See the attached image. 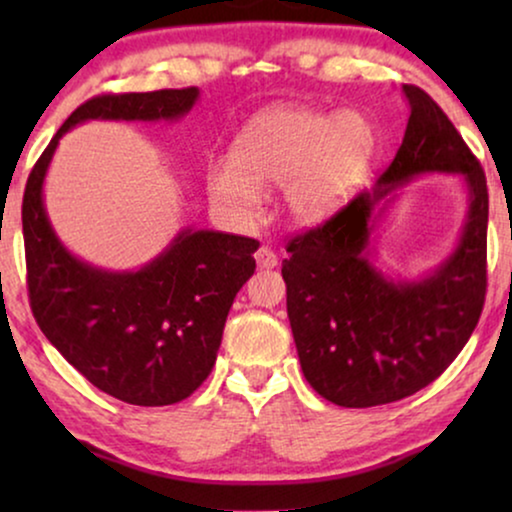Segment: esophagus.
I'll return each instance as SVG.
<instances>
[{"instance_id":"34e87169","label":"esophagus","mask_w":512,"mask_h":512,"mask_svg":"<svg viewBox=\"0 0 512 512\" xmlns=\"http://www.w3.org/2000/svg\"><path fill=\"white\" fill-rule=\"evenodd\" d=\"M254 258H256V265H258V268H263V270H272V268H277V256H275V251H272L270 247H261V249H256Z\"/></svg>"}]
</instances>
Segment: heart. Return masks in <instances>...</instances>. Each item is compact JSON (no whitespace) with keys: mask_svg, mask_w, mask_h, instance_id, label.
<instances>
[{"mask_svg":"<svg viewBox=\"0 0 512 512\" xmlns=\"http://www.w3.org/2000/svg\"><path fill=\"white\" fill-rule=\"evenodd\" d=\"M377 151L375 125L361 111L265 109L244 125L233 158L207 165L214 202L235 219L254 216L261 191L279 186V209L293 226H317L347 205Z\"/></svg>","mask_w":512,"mask_h":512,"instance_id":"heart-1","label":"heart"}]
</instances>
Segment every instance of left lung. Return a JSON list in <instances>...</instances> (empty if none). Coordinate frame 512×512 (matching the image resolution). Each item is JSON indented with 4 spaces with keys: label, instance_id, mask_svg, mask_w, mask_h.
I'll use <instances>...</instances> for the list:
<instances>
[{
    "label": "left lung",
    "instance_id": "obj_1",
    "mask_svg": "<svg viewBox=\"0 0 512 512\" xmlns=\"http://www.w3.org/2000/svg\"><path fill=\"white\" fill-rule=\"evenodd\" d=\"M408 128L394 163L326 221L289 242L286 312L312 389L342 408L401 401L431 384L471 338L487 291L485 172L443 109L403 86ZM426 173H457L469 209L458 244L415 280L372 263V235L400 188Z\"/></svg>",
    "mask_w": 512,
    "mask_h": 512
}]
</instances>
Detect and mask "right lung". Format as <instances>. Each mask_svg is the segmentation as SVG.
<instances>
[{
    "label": "right lung",
    "instance_id": "1",
    "mask_svg": "<svg viewBox=\"0 0 512 512\" xmlns=\"http://www.w3.org/2000/svg\"><path fill=\"white\" fill-rule=\"evenodd\" d=\"M198 88L100 95L81 104L34 165L23 198L27 289L51 345L104 394L130 405L184 401L212 373L237 291L254 275L251 237L181 228L137 270L72 254L48 219L44 181L60 139L86 121H181Z\"/></svg>",
    "mask_w": 512,
    "mask_h": 512
}]
</instances>
